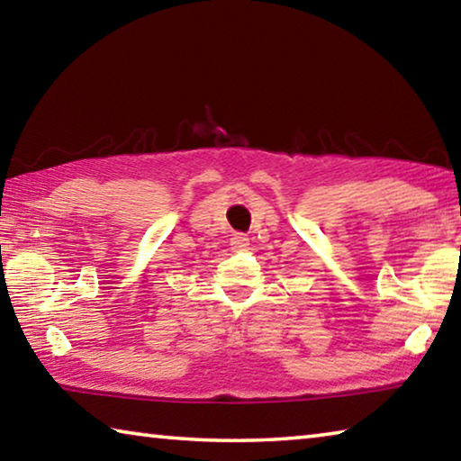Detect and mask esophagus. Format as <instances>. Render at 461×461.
I'll list each match as a JSON object with an SVG mask.
<instances>
[{
  "mask_svg": "<svg viewBox=\"0 0 461 461\" xmlns=\"http://www.w3.org/2000/svg\"><path fill=\"white\" fill-rule=\"evenodd\" d=\"M249 246V240L244 236V233H236V236L231 238V248L233 249H246Z\"/></svg>",
  "mask_w": 461,
  "mask_h": 461,
  "instance_id": "34e87169",
  "label": "esophagus"
}]
</instances>
